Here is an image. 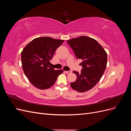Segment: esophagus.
I'll return each instance as SVG.
<instances>
[{
    "label": "esophagus",
    "instance_id": "34e87169",
    "mask_svg": "<svg viewBox=\"0 0 131 131\" xmlns=\"http://www.w3.org/2000/svg\"><path fill=\"white\" fill-rule=\"evenodd\" d=\"M64 72L67 74H70V73H72V71H70V70L69 71H64Z\"/></svg>",
    "mask_w": 131,
    "mask_h": 131
}]
</instances>
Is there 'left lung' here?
Instances as JSON below:
<instances>
[{"instance_id":"1","label":"left lung","mask_w":131,"mask_h":131,"mask_svg":"<svg viewBox=\"0 0 131 131\" xmlns=\"http://www.w3.org/2000/svg\"><path fill=\"white\" fill-rule=\"evenodd\" d=\"M77 59H81V73L73 71L77 79L70 86L74 90L84 92L92 89L100 80L107 64V54L95 39L86 36L67 41Z\"/></svg>"}]
</instances>
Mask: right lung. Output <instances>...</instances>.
I'll use <instances>...</instances> for the list:
<instances>
[{
	"instance_id": "add662e5",
	"label": "right lung",
	"mask_w": 131,
	"mask_h": 131,
	"mask_svg": "<svg viewBox=\"0 0 131 131\" xmlns=\"http://www.w3.org/2000/svg\"><path fill=\"white\" fill-rule=\"evenodd\" d=\"M63 40L50 37L35 38L23 49L21 52L22 68L32 85L45 90L53 86L62 69L54 70L49 66L50 61Z\"/></svg>"
}]
</instances>
